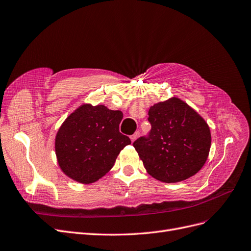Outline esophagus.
Wrapping results in <instances>:
<instances>
[{
	"mask_svg": "<svg viewBox=\"0 0 251 251\" xmlns=\"http://www.w3.org/2000/svg\"><path fill=\"white\" fill-rule=\"evenodd\" d=\"M139 135H140V133L139 132H136L135 134H133L132 136H131V140H132V142H134L138 137H139Z\"/></svg>",
	"mask_w": 251,
	"mask_h": 251,
	"instance_id": "esophagus-1",
	"label": "esophagus"
}]
</instances>
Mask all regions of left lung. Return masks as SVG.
Returning a JSON list of instances; mask_svg holds the SVG:
<instances>
[{
    "instance_id": "left-lung-1",
    "label": "left lung",
    "mask_w": 251,
    "mask_h": 251,
    "mask_svg": "<svg viewBox=\"0 0 251 251\" xmlns=\"http://www.w3.org/2000/svg\"><path fill=\"white\" fill-rule=\"evenodd\" d=\"M149 116V138L141 137L133 143L148 174L164 183H177L196 175L211 149L205 120L176 97L154 103Z\"/></svg>"
}]
</instances>
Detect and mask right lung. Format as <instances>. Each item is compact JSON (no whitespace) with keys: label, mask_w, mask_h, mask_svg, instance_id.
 <instances>
[{"label":"right lung","mask_w":251,"mask_h":251,"mask_svg":"<svg viewBox=\"0 0 251 251\" xmlns=\"http://www.w3.org/2000/svg\"><path fill=\"white\" fill-rule=\"evenodd\" d=\"M124 114L103 105L83 103L67 116L55 137V152L63 174L80 184L99 180L131 144L119 133Z\"/></svg>","instance_id":"add662e5"}]
</instances>
